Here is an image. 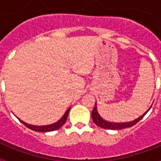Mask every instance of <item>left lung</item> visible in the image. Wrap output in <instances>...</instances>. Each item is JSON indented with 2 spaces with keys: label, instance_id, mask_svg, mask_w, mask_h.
Masks as SVG:
<instances>
[{
  "label": "left lung",
  "instance_id": "left-lung-1",
  "mask_svg": "<svg viewBox=\"0 0 161 161\" xmlns=\"http://www.w3.org/2000/svg\"><path fill=\"white\" fill-rule=\"evenodd\" d=\"M148 110H147V111H148ZM147 111L146 112V113L143 114L141 117H139V119H136V120L131 121V122H128V123H110V122H107V121L104 120L103 119L101 118L100 115L98 114L97 110L96 103H95L94 109H93V110L92 111V118H93V123H94L97 126H100V127H102V128L108 129V130H121V129H124V128H126V127H130V126L136 124L139 121H140L143 117H144V115L147 113Z\"/></svg>",
  "mask_w": 161,
  "mask_h": 161
}]
</instances>
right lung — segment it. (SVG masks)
<instances>
[{
  "label": "right lung",
  "mask_w": 161,
  "mask_h": 161,
  "mask_svg": "<svg viewBox=\"0 0 161 161\" xmlns=\"http://www.w3.org/2000/svg\"><path fill=\"white\" fill-rule=\"evenodd\" d=\"M69 110H70V109H68V110H67L66 113L64 114V115L63 117L61 118L60 120H59L55 123H53V124L47 125V126H33V125H30V124H27V123H24L23 121H22V120H20V121H21V122H22V123H23V124L25 125L26 127L30 128L31 130H35V131H38V132L53 131V130L59 129L61 126L64 124L65 122H66V120H67V118H68Z\"/></svg>",
  "instance_id": "1"
}]
</instances>
